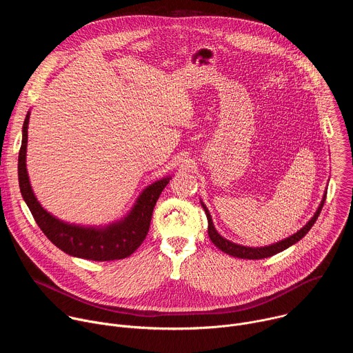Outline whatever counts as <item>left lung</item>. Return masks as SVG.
<instances>
[{
  "instance_id": "obj_1",
  "label": "left lung",
  "mask_w": 353,
  "mask_h": 353,
  "mask_svg": "<svg viewBox=\"0 0 353 353\" xmlns=\"http://www.w3.org/2000/svg\"><path fill=\"white\" fill-rule=\"evenodd\" d=\"M325 196H327V191H325V194H324V196H323L321 204H320V207L317 208L314 216H313L303 228H301L299 232H296L294 234L286 237L285 240H281V241H278V243H274V244L265 245V247H245V245H240V244H236V243H233V241H229V240L223 239V237L216 232V229H215V226H214V222H212V218H211V214L208 212L207 207L203 204V208H204V211H205V214H207V219H208V236H210V239L212 240V243H214L218 248H221V250L223 251V253H226V254H229V256H232V257L244 259V260H260V259L271 257V256H274V254H276V253H281V251H283L285 248L290 247L292 244L297 243L300 239H303V237L306 236V233H307V232L312 229V226L316 223V221H317V218H319V215H320V212H321V210H323V207H324Z\"/></svg>"
}]
</instances>
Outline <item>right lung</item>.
<instances>
[{"mask_svg":"<svg viewBox=\"0 0 353 353\" xmlns=\"http://www.w3.org/2000/svg\"><path fill=\"white\" fill-rule=\"evenodd\" d=\"M29 116L30 113L28 112L22 127L18 176L22 196L37 226L50 241L70 256L92 261H113L130 257L145 240L157 201L168 185L170 177H165L146 187L138 196L131 212L116 223L105 228H83L61 222L40 205L30 187L26 170Z\"/></svg>","mask_w":353,"mask_h":353,"instance_id":"obj_1","label":"right lung"}]
</instances>
